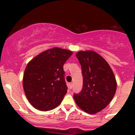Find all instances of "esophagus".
I'll use <instances>...</instances> for the list:
<instances>
[{
	"label": "esophagus",
	"mask_w": 135,
	"mask_h": 135,
	"mask_svg": "<svg viewBox=\"0 0 135 135\" xmlns=\"http://www.w3.org/2000/svg\"><path fill=\"white\" fill-rule=\"evenodd\" d=\"M69 89H72V86H73V84H72V83H69Z\"/></svg>",
	"instance_id": "esophagus-1"
}]
</instances>
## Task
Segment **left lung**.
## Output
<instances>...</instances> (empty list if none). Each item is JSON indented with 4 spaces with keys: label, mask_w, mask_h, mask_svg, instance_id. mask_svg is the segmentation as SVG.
<instances>
[{
    "label": "left lung",
    "mask_w": 135,
    "mask_h": 135,
    "mask_svg": "<svg viewBox=\"0 0 135 135\" xmlns=\"http://www.w3.org/2000/svg\"><path fill=\"white\" fill-rule=\"evenodd\" d=\"M81 65L83 89L74 94L75 103L85 112H100L112 101L117 89L115 75L108 63L93 51H80L76 53Z\"/></svg>",
    "instance_id": "obj_1"
}]
</instances>
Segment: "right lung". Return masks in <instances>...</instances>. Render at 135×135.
Returning a JSON list of instances; mask_svg holds the SVG:
<instances>
[{
	"label": "right lung",
	"mask_w": 135,
	"mask_h": 135,
	"mask_svg": "<svg viewBox=\"0 0 135 135\" xmlns=\"http://www.w3.org/2000/svg\"><path fill=\"white\" fill-rule=\"evenodd\" d=\"M72 51L52 47L31 60L25 70L23 86L34 108L49 111L58 107L67 92L63 65Z\"/></svg>",
	"instance_id": "add662e5"
}]
</instances>
